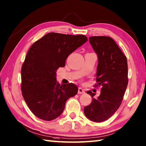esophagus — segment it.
I'll return each mask as SVG.
<instances>
[{"instance_id": "obj_1", "label": "esophagus", "mask_w": 146, "mask_h": 146, "mask_svg": "<svg viewBox=\"0 0 146 146\" xmlns=\"http://www.w3.org/2000/svg\"><path fill=\"white\" fill-rule=\"evenodd\" d=\"M78 93L79 94H85V90L84 89H83L82 88H78Z\"/></svg>"}]
</instances>
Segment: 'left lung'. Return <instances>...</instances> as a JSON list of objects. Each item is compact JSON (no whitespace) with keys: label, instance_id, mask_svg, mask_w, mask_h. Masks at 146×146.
I'll use <instances>...</instances> for the list:
<instances>
[{"label":"left lung","instance_id":"1","mask_svg":"<svg viewBox=\"0 0 146 146\" xmlns=\"http://www.w3.org/2000/svg\"><path fill=\"white\" fill-rule=\"evenodd\" d=\"M98 56L97 86H101L100 95L88 91L92 103L84 108L85 116L95 122L109 119L119 108L128 85V66L125 56L112 38L107 36L89 38Z\"/></svg>","mask_w":146,"mask_h":146}]
</instances>
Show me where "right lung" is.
<instances>
[{"instance_id":"add662e5","label":"right lung","mask_w":146,"mask_h":146,"mask_svg":"<svg viewBox=\"0 0 146 146\" xmlns=\"http://www.w3.org/2000/svg\"><path fill=\"white\" fill-rule=\"evenodd\" d=\"M87 41L84 35L50 33L31 46L21 69V89L27 106L37 117L46 121L56 119L68 99L78 93L73 83L59 84L56 71Z\"/></svg>"}]
</instances>
